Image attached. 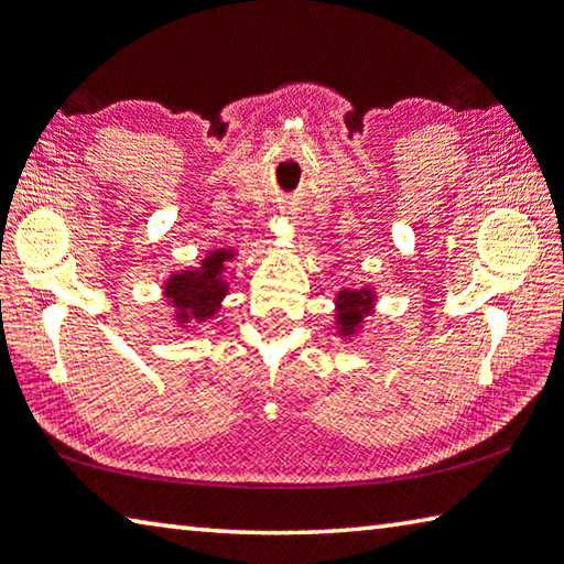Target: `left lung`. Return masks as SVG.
<instances>
[{"mask_svg":"<svg viewBox=\"0 0 564 564\" xmlns=\"http://www.w3.org/2000/svg\"><path fill=\"white\" fill-rule=\"evenodd\" d=\"M373 303V291L371 289H344L338 291L336 296V324H338V334L341 336H351L359 330L364 324V316H369Z\"/></svg>","mask_w":564,"mask_h":564,"instance_id":"obj_1","label":"left lung"}]
</instances>
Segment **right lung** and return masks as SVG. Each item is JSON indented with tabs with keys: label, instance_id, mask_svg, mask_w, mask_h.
Listing matches in <instances>:
<instances>
[{
	"label": "right lung",
	"instance_id": "obj_1",
	"mask_svg": "<svg viewBox=\"0 0 564 564\" xmlns=\"http://www.w3.org/2000/svg\"><path fill=\"white\" fill-rule=\"evenodd\" d=\"M228 261H234V250H213L200 268L173 273L165 281V296L181 324L187 321L200 324L216 314L223 296L228 293V283L223 279Z\"/></svg>",
	"mask_w": 564,
	"mask_h": 564
}]
</instances>
